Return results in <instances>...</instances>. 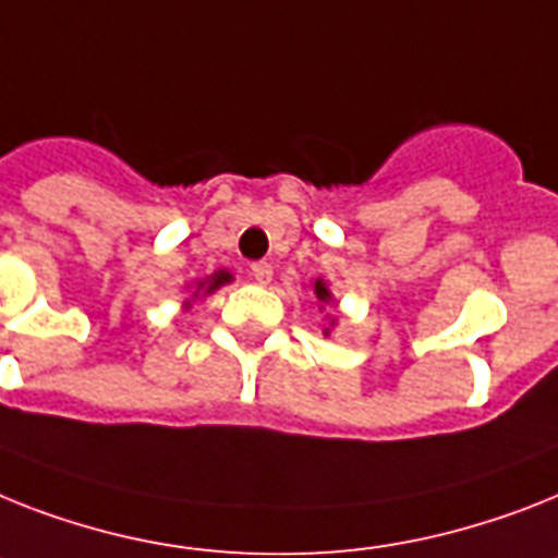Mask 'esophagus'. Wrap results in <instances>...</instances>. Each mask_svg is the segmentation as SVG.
<instances>
[{"instance_id":"1","label":"esophagus","mask_w":558,"mask_h":558,"mask_svg":"<svg viewBox=\"0 0 558 558\" xmlns=\"http://www.w3.org/2000/svg\"><path fill=\"white\" fill-rule=\"evenodd\" d=\"M251 276L259 284H268L270 279H274V265H270V262H253Z\"/></svg>"}]
</instances>
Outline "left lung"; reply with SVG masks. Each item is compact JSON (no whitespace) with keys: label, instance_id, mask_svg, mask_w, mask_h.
Returning a JSON list of instances; mask_svg holds the SVG:
<instances>
[{"label":"left lung","instance_id":"1","mask_svg":"<svg viewBox=\"0 0 558 558\" xmlns=\"http://www.w3.org/2000/svg\"><path fill=\"white\" fill-rule=\"evenodd\" d=\"M313 290H316V299H319V302H330V293H328V288H325V282H316L313 284Z\"/></svg>","mask_w":558,"mask_h":558}]
</instances>
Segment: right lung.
I'll use <instances>...</instances> for the list:
<instances>
[{"label":"right lung","mask_w":558,"mask_h":558,"mask_svg":"<svg viewBox=\"0 0 558 558\" xmlns=\"http://www.w3.org/2000/svg\"><path fill=\"white\" fill-rule=\"evenodd\" d=\"M225 282H230V274H228V270H219V274L210 276L207 282H199V288H196V293H193V296H199V290H205V293H210V290L222 288Z\"/></svg>","instance_id":"obj_1"}]
</instances>
